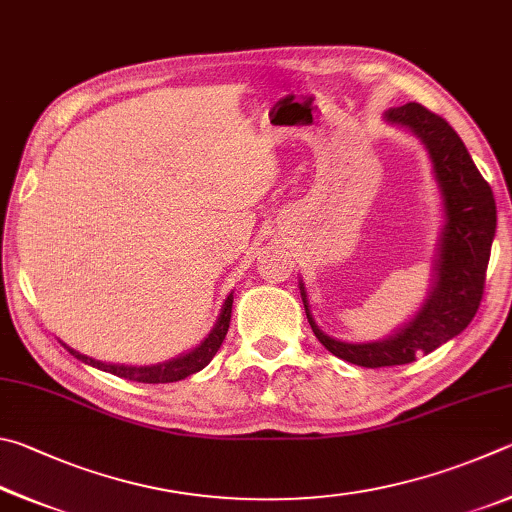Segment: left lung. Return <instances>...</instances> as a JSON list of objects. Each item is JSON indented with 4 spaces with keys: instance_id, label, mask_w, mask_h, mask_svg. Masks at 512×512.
I'll return each mask as SVG.
<instances>
[{
    "instance_id": "8db88e82",
    "label": "left lung",
    "mask_w": 512,
    "mask_h": 512,
    "mask_svg": "<svg viewBox=\"0 0 512 512\" xmlns=\"http://www.w3.org/2000/svg\"><path fill=\"white\" fill-rule=\"evenodd\" d=\"M384 119L409 128L425 143L441 188L445 224L438 240L429 297L414 319L387 339L351 344L328 337L315 324L306 285L299 281L303 308L315 337L333 355L366 369L416 362L418 355L436 351L468 328L483 297L490 247L497 229V206L490 184L481 177L465 143L443 116L429 112L420 103H407L391 107L384 112Z\"/></svg>"
}]
</instances>
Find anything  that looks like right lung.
Returning <instances> with one entry per match:
<instances>
[{"instance_id":"add662e5","label":"right lung","mask_w":512,"mask_h":512,"mask_svg":"<svg viewBox=\"0 0 512 512\" xmlns=\"http://www.w3.org/2000/svg\"><path fill=\"white\" fill-rule=\"evenodd\" d=\"M231 306H233V294H229L227 299L222 303L220 317L215 321V326L209 335L204 337V342L197 344L193 351H188L179 357H173V360L161 362V364H150V366H128V364H107V362H98L92 360V357L80 355L74 348L67 346V351L78 357L80 362H85L94 369H101L105 373L119 375V378L132 380V382H143V384H164V382H177L184 380L188 375H193L197 371H202L206 364H209L215 353L220 351V346L227 337L229 330V321H231Z\"/></svg>"}]
</instances>
